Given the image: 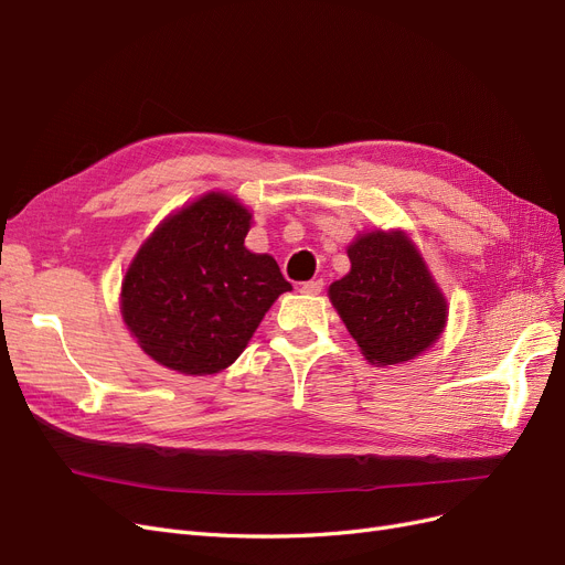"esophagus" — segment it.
Returning <instances> with one entry per match:
<instances>
[{
    "label": "esophagus",
    "mask_w": 565,
    "mask_h": 565,
    "mask_svg": "<svg viewBox=\"0 0 565 565\" xmlns=\"http://www.w3.org/2000/svg\"><path fill=\"white\" fill-rule=\"evenodd\" d=\"M322 280H309V282H303L299 289L303 295H311V297H316V295H320L322 292Z\"/></svg>",
    "instance_id": "1"
}]
</instances>
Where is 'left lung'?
<instances>
[{"mask_svg":"<svg viewBox=\"0 0 565 565\" xmlns=\"http://www.w3.org/2000/svg\"><path fill=\"white\" fill-rule=\"evenodd\" d=\"M351 270L328 297L374 367L409 363L448 324V301L405 231H365L347 247Z\"/></svg>","mask_w":565,"mask_h":565,"instance_id":"1","label":"left lung"}]
</instances>
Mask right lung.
<instances>
[{"mask_svg":"<svg viewBox=\"0 0 565 565\" xmlns=\"http://www.w3.org/2000/svg\"><path fill=\"white\" fill-rule=\"evenodd\" d=\"M252 212L224 191L160 221L122 278L119 311L158 365L191 377L237 361L289 285L270 254L245 247Z\"/></svg>","mask_w":565,"mask_h":565,"instance_id":"add662e5","label":"right lung"}]
</instances>
